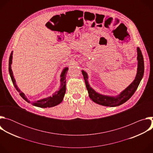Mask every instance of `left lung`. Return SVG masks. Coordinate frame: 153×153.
Listing matches in <instances>:
<instances>
[{
  "label": "left lung",
  "instance_id": "left-lung-1",
  "mask_svg": "<svg viewBox=\"0 0 153 153\" xmlns=\"http://www.w3.org/2000/svg\"><path fill=\"white\" fill-rule=\"evenodd\" d=\"M137 72L134 80L131 83L127 88L123 90L119 95L116 97H111L102 95L96 93L92 88H91L88 82V75L83 70L82 71L85 80L86 89L88 90L89 97L95 103L106 106H116L123 104L131 98L143 77L144 73V61L141 50L139 47L137 48Z\"/></svg>",
  "mask_w": 153,
  "mask_h": 153
}]
</instances>
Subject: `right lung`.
Segmentation results:
<instances>
[{
    "label": "right lung",
    "mask_w": 153,
    "mask_h": 153,
    "mask_svg": "<svg viewBox=\"0 0 153 153\" xmlns=\"http://www.w3.org/2000/svg\"><path fill=\"white\" fill-rule=\"evenodd\" d=\"M12 58H13V51L11 52L10 56V59H9V73H10V75L11 77V80L13 82V85L14 86L16 90L19 93L20 96L22 97L25 100H26L27 102L30 103V101H29L28 100V99L26 97L25 95L20 90V89L18 88L16 83V80L14 79L13 74V71H12L11 67V63H12ZM68 70V68H64L61 75H60V77H61L60 78V90L59 91L55 92L53 94V96L43 99L40 100H37L36 102H33L32 104L36 106H38V107H40V108H47V107L50 108V107H53L56 105H57L60 103H61L62 101L63 100V97L65 96V91H66V76H67Z\"/></svg>",
    "instance_id": "add662e5"
}]
</instances>
